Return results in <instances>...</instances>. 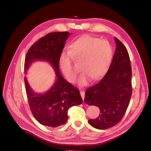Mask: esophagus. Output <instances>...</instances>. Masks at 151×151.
<instances>
[{
  "instance_id": "esophagus-1",
  "label": "esophagus",
  "mask_w": 151,
  "mask_h": 151,
  "mask_svg": "<svg viewBox=\"0 0 151 151\" xmlns=\"http://www.w3.org/2000/svg\"><path fill=\"white\" fill-rule=\"evenodd\" d=\"M80 93H81V97H82V98H83V101H84V96H85V93H84V91H80Z\"/></svg>"
}]
</instances>
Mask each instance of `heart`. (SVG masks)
Returning <instances> with one entry per match:
<instances>
[{
    "mask_svg": "<svg viewBox=\"0 0 151 151\" xmlns=\"http://www.w3.org/2000/svg\"><path fill=\"white\" fill-rule=\"evenodd\" d=\"M71 56L74 60H81L80 68L83 72L79 84L83 86L88 84L91 78L99 79L106 72L111 62L113 50L108 41L89 35L82 36L73 42L70 53L61 55L60 66L67 80L75 83L77 72L72 65Z\"/></svg>",
    "mask_w": 151,
    "mask_h": 151,
    "instance_id": "b5f03b06",
    "label": "heart"
}]
</instances>
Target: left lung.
Returning a JSON list of instances; mask_svg holds the SVG:
<instances>
[{
    "label": "left lung",
    "instance_id": "8db88e82",
    "mask_svg": "<svg viewBox=\"0 0 151 151\" xmlns=\"http://www.w3.org/2000/svg\"><path fill=\"white\" fill-rule=\"evenodd\" d=\"M115 40L116 47L108 72L85 93V103L100 109L96 118L88 120L91 126L98 129H109L121 121L132 93L129 55L124 45L115 37Z\"/></svg>",
    "mask_w": 151,
    "mask_h": 151
}]
</instances>
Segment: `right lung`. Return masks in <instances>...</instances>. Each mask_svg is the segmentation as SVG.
I'll list each match as a JSON object with an SVG mask.
<instances>
[{"label":"right lung","instance_id":"obj_1","mask_svg":"<svg viewBox=\"0 0 151 151\" xmlns=\"http://www.w3.org/2000/svg\"><path fill=\"white\" fill-rule=\"evenodd\" d=\"M70 35L67 31L50 33L32 45L26 56L25 73L32 63L42 60L49 62L56 74L55 83L44 94L35 93L24 77L31 111L35 119L45 126L57 127L65 124L68 109L83 103L79 90L66 81L59 70L60 58Z\"/></svg>","mask_w":151,"mask_h":151}]
</instances>
